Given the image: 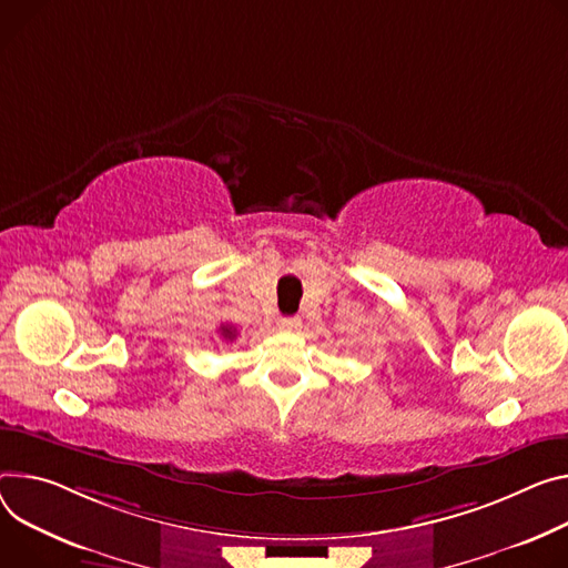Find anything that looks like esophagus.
<instances>
[{"label": "esophagus", "mask_w": 568, "mask_h": 568, "mask_svg": "<svg viewBox=\"0 0 568 568\" xmlns=\"http://www.w3.org/2000/svg\"><path fill=\"white\" fill-rule=\"evenodd\" d=\"M298 324H301L298 317H281V320H278V328H281V331H294Z\"/></svg>", "instance_id": "34e87169"}]
</instances>
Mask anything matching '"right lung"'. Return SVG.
I'll use <instances>...</instances> for the list:
<instances>
[{
    "label": "right lung",
    "mask_w": 568,
    "mask_h": 568,
    "mask_svg": "<svg viewBox=\"0 0 568 568\" xmlns=\"http://www.w3.org/2000/svg\"><path fill=\"white\" fill-rule=\"evenodd\" d=\"M220 333H222L224 339H231V342L235 339V328H233V326H224V324H222V326H220Z\"/></svg>",
    "instance_id": "obj_1"
}]
</instances>
